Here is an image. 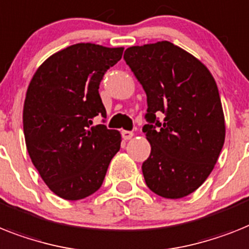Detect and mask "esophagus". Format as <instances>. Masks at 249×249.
<instances>
[{"instance_id":"34e87169","label":"esophagus","mask_w":249,"mask_h":249,"mask_svg":"<svg viewBox=\"0 0 249 249\" xmlns=\"http://www.w3.org/2000/svg\"><path fill=\"white\" fill-rule=\"evenodd\" d=\"M122 137L124 140H131L133 137V132L132 131H126L124 129V131H122Z\"/></svg>"}]
</instances>
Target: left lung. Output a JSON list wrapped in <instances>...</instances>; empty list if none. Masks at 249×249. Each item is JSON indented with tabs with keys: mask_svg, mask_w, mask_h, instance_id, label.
<instances>
[{
	"mask_svg": "<svg viewBox=\"0 0 249 249\" xmlns=\"http://www.w3.org/2000/svg\"><path fill=\"white\" fill-rule=\"evenodd\" d=\"M123 58L147 96L145 182L164 198L188 196L210 176L225 141L215 79L200 59L168 40L129 47Z\"/></svg>",
	"mask_w": 249,
	"mask_h": 249,
	"instance_id": "8db88e82",
	"label": "left lung"
}]
</instances>
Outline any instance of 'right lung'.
I'll return each mask as SVG.
<instances>
[{
    "instance_id": "obj_1",
    "label": "right lung",
    "mask_w": 249,
    "mask_h": 249,
    "mask_svg": "<svg viewBox=\"0 0 249 249\" xmlns=\"http://www.w3.org/2000/svg\"><path fill=\"white\" fill-rule=\"evenodd\" d=\"M123 49L77 43L48 57L30 80L22 110L26 149L61 198L76 201L96 192L120 151L121 133L92 126V120L107 117L98 89Z\"/></svg>"
}]
</instances>
